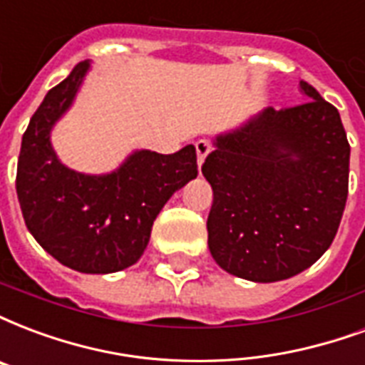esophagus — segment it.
I'll use <instances>...</instances> for the list:
<instances>
[{
    "instance_id": "1",
    "label": "esophagus",
    "mask_w": 365,
    "mask_h": 365,
    "mask_svg": "<svg viewBox=\"0 0 365 365\" xmlns=\"http://www.w3.org/2000/svg\"><path fill=\"white\" fill-rule=\"evenodd\" d=\"M212 152V146L207 144L205 140H198L196 142V153H198V167L202 169V165H204L205 158H207V153Z\"/></svg>"
}]
</instances>
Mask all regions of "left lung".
Returning <instances> with one entry per match:
<instances>
[{
    "mask_svg": "<svg viewBox=\"0 0 365 365\" xmlns=\"http://www.w3.org/2000/svg\"><path fill=\"white\" fill-rule=\"evenodd\" d=\"M308 101L267 108L213 136L202 173L212 185L207 246L215 264L275 283L327 252L349 196L350 146L341 115L300 81Z\"/></svg>",
    "mask_w": 365,
    "mask_h": 365,
    "instance_id": "left-lung-1",
    "label": "left lung"
}]
</instances>
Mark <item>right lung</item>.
Returning a JSON list of instances; mask_svg holds the SVG:
<instances>
[{"label":"right lung","instance_id":"obj_1","mask_svg":"<svg viewBox=\"0 0 365 365\" xmlns=\"http://www.w3.org/2000/svg\"><path fill=\"white\" fill-rule=\"evenodd\" d=\"M92 63H78L46 94L23 134L16 196L36 242L71 269L106 275L134 265L152 225L173 194L196 179V148L169 155L133 150L117 169L90 175L71 169L51 144V130L73 108Z\"/></svg>","mask_w":365,"mask_h":365}]
</instances>
